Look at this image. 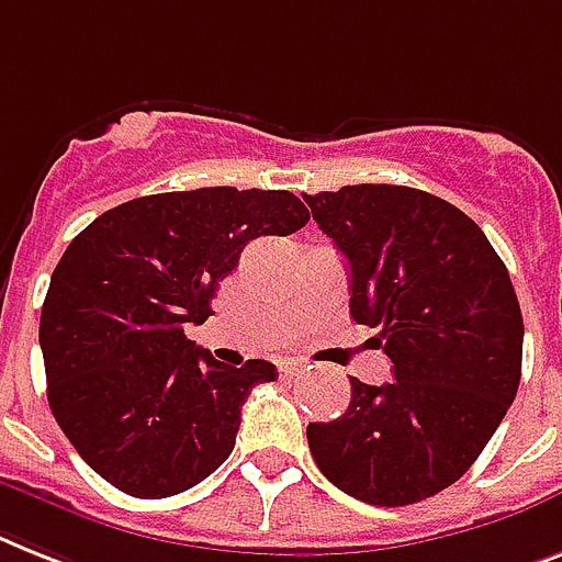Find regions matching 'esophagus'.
I'll return each mask as SVG.
<instances>
[{
    "label": "esophagus",
    "instance_id": "obj_1",
    "mask_svg": "<svg viewBox=\"0 0 562 562\" xmlns=\"http://www.w3.org/2000/svg\"><path fill=\"white\" fill-rule=\"evenodd\" d=\"M280 375L285 378V381H291V378L303 375V363H296V360H285L280 367Z\"/></svg>",
    "mask_w": 562,
    "mask_h": 562
}]
</instances>
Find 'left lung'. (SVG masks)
<instances>
[{"label": "left lung", "mask_w": 562, "mask_h": 562, "mask_svg": "<svg viewBox=\"0 0 562 562\" xmlns=\"http://www.w3.org/2000/svg\"><path fill=\"white\" fill-rule=\"evenodd\" d=\"M349 262L355 323L395 381H352L335 422L308 424L323 476L360 503H422L462 476L517 395L522 314L482 227L415 187L352 184L303 195Z\"/></svg>", "instance_id": "obj_1"}]
</instances>
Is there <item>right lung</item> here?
Wrapping results in <instances>:
<instances>
[{
    "label": "right lung",
    "mask_w": 562,
    "mask_h": 562,
    "mask_svg": "<svg viewBox=\"0 0 562 562\" xmlns=\"http://www.w3.org/2000/svg\"><path fill=\"white\" fill-rule=\"evenodd\" d=\"M305 222L289 190L199 187L117 204L71 239L40 317L48 407L109 485L164 499L231 456L241 404L277 367H227L184 326L213 314L250 239Z\"/></svg>",
    "instance_id": "obj_1"
}]
</instances>
